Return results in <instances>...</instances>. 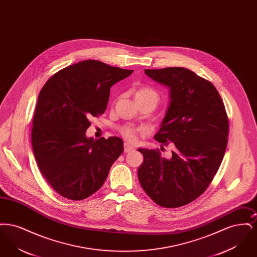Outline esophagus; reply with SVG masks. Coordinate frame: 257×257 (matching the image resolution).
Wrapping results in <instances>:
<instances>
[{"label": "esophagus", "instance_id": "34e87169", "mask_svg": "<svg viewBox=\"0 0 257 257\" xmlns=\"http://www.w3.org/2000/svg\"><path fill=\"white\" fill-rule=\"evenodd\" d=\"M134 150L135 148L133 147V146H131V145L127 144V143L124 144V152H125V153H129V152H132V151H134Z\"/></svg>", "mask_w": 257, "mask_h": 257}]
</instances>
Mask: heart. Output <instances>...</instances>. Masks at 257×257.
<instances>
[{
	"label": "heart",
	"instance_id": "obj_1",
	"mask_svg": "<svg viewBox=\"0 0 257 257\" xmlns=\"http://www.w3.org/2000/svg\"><path fill=\"white\" fill-rule=\"evenodd\" d=\"M142 96H150V97L155 98L156 100H158V93L150 88V87H142L141 89H139L136 93V97H142ZM122 134L129 140H133L135 137V130L129 127H125L122 129Z\"/></svg>",
	"mask_w": 257,
	"mask_h": 257
}]
</instances>
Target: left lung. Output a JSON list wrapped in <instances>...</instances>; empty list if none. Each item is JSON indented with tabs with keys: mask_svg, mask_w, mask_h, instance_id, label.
I'll use <instances>...</instances> for the list:
<instances>
[{
	"mask_svg": "<svg viewBox=\"0 0 257 257\" xmlns=\"http://www.w3.org/2000/svg\"><path fill=\"white\" fill-rule=\"evenodd\" d=\"M145 73L170 89L169 108L155 140L162 147L171 142L174 149L167 159L159 150L139 148L144 155L139 181L160 206L180 207L200 196L220 168L227 145L226 111L213 84L187 68Z\"/></svg>",
	"mask_w": 257,
	"mask_h": 257,
	"instance_id": "obj_1",
	"label": "left lung"
}]
</instances>
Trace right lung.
I'll use <instances>...</instances> for the list:
<instances>
[{
	"instance_id": "1",
	"label": "right lung",
	"mask_w": 257,
	"mask_h": 257,
	"mask_svg": "<svg viewBox=\"0 0 257 257\" xmlns=\"http://www.w3.org/2000/svg\"><path fill=\"white\" fill-rule=\"evenodd\" d=\"M133 70L87 60L53 75L40 90L32 144L39 170L61 196L82 200L105 182L123 152L117 137L87 138L89 118L104 113L115 83Z\"/></svg>"
}]
</instances>
